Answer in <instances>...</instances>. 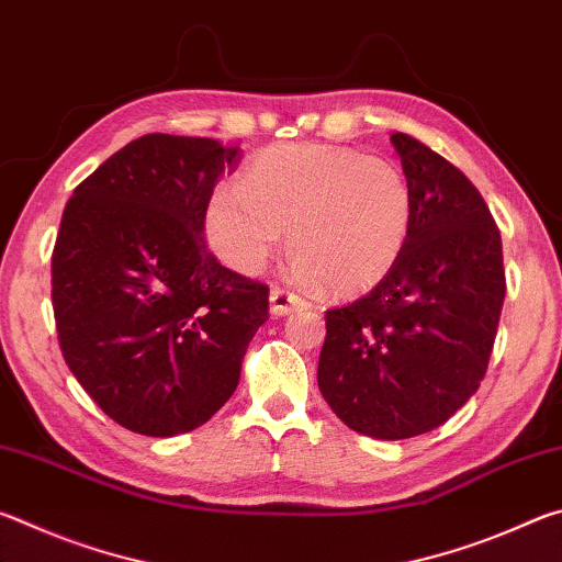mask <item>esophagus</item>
Returning <instances> with one entry per match:
<instances>
[{
  "label": "esophagus",
  "mask_w": 562,
  "mask_h": 562,
  "mask_svg": "<svg viewBox=\"0 0 562 562\" xmlns=\"http://www.w3.org/2000/svg\"><path fill=\"white\" fill-rule=\"evenodd\" d=\"M300 307H307V302L297 297V294L282 290V288H278V284L270 290V312L274 317H284V315H290L292 310H300Z\"/></svg>",
  "instance_id": "obj_1"
}]
</instances>
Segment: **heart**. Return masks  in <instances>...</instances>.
I'll return each instance as SVG.
<instances>
[{
    "label": "heart",
    "instance_id": "obj_1",
    "mask_svg": "<svg viewBox=\"0 0 562 562\" xmlns=\"http://www.w3.org/2000/svg\"><path fill=\"white\" fill-rule=\"evenodd\" d=\"M414 223L406 176L355 150L284 144L255 156L237 186L207 198L203 233L227 268L258 274L282 245L294 250L290 274L337 294L376 288L402 258Z\"/></svg>",
    "mask_w": 562,
    "mask_h": 562
}]
</instances>
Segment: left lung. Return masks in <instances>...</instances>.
<instances>
[{"label":"left lung","instance_id":"left-lung-1","mask_svg":"<svg viewBox=\"0 0 562 562\" xmlns=\"http://www.w3.org/2000/svg\"><path fill=\"white\" fill-rule=\"evenodd\" d=\"M389 140L414 193L412 233L372 292L327 310L317 384L351 431L398 441L449 422L481 386L506 272L471 180L406 133Z\"/></svg>","mask_w":562,"mask_h":562}]
</instances>
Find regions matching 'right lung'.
Returning a JSON list of instances; mask_svg holds the SVG:
<instances>
[{
    "label": "right lung",
    "instance_id": "obj_1",
    "mask_svg": "<svg viewBox=\"0 0 562 562\" xmlns=\"http://www.w3.org/2000/svg\"><path fill=\"white\" fill-rule=\"evenodd\" d=\"M240 148L148 133L93 170L66 203L52 302L71 374L128 431L203 426L240 382L268 319V288L223 268L203 213Z\"/></svg>",
    "mask_w": 562,
    "mask_h": 562
}]
</instances>
